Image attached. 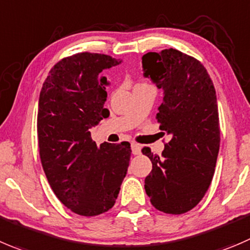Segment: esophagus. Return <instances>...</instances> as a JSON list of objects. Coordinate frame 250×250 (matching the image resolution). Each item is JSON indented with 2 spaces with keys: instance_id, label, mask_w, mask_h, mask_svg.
<instances>
[{
  "instance_id": "1",
  "label": "esophagus",
  "mask_w": 250,
  "mask_h": 250,
  "mask_svg": "<svg viewBox=\"0 0 250 250\" xmlns=\"http://www.w3.org/2000/svg\"><path fill=\"white\" fill-rule=\"evenodd\" d=\"M131 149L134 154H140L141 153V146L137 144H131Z\"/></svg>"
}]
</instances>
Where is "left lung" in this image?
<instances>
[{
    "mask_svg": "<svg viewBox=\"0 0 250 250\" xmlns=\"http://www.w3.org/2000/svg\"><path fill=\"white\" fill-rule=\"evenodd\" d=\"M142 70L163 91L157 119L170 136L162 157L142 148L152 162L145 190L157 210L180 215L200 203L215 173L220 149L215 87L200 61L175 49L145 54Z\"/></svg>",
    "mask_w": 250,
    "mask_h": 250,
    "instance_id": "obj_1",
    "label": "left lung"
}]
</instances>
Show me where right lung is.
Returning <instances> with one entry per match:
<instances>
[{
  "mask_svg": "<svg viewBox=\"0 0 250 250\" xmlns=\"http://www.w3.org/2000/svg\"><path fill=\"white\" fill-rule=\"evenodd\" d=\"M119 63L103 54L80 52L59 61L40 92L42 169L59 200L77 215L97 216L113 208L129 167V142L98 147L91 137L92 127L109 115V81L102 72Z\"/></svg>",
  "mask_w": 250,
  "mask_h": 250,
  "instance_id": "add662e5",
  "label": "right lung"
}]
</instances>
